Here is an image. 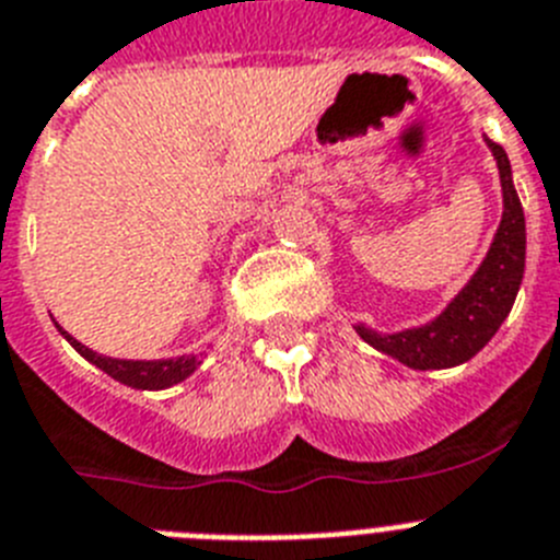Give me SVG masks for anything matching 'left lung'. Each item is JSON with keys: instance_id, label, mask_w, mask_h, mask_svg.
Here are the masks:
<instances>
[{"instance_id": "8db88e82", "label": "left lung", "mask_w": 560, "mask_h": 560, "mask_svg": "<svg viewBox=\"0 0 560 560\" xmlns=\"http://www.w3.org/2000/svg\"><path fill=\"white\" fill-rule=\"evenodd\" d=\"M488 145L499 163L504 213L482 267L476 270L468 287L451 301L448 310L436 320H431L428 327L395 335H377L366 327H358L366 343L411 369H448L470 361L493 338L495 329L502 327L524 279L527 233H524L522 202H518L513 177H510L508 154L493 140H488Z\"/></svg>"}]
</instances>
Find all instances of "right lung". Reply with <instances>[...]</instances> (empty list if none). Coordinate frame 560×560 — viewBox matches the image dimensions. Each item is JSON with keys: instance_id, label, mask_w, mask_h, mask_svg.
Returning a JSON list of instances; mask_svg holds the SVG:
<instances>
[{"instance_id": "1", "label": "right lung", "mask_w": 560, "mask_h": 560, "mask_svg": "<svg viewBox=\"0 0 560 560\" xmlns=\"http://www.w3.org/2000/svg\"><path fill=\"white\" fill-rule=\"evenodd\" d=\"M58 332L70 340L78 352L84 354L86 361L95 363L98 369H104L109 377L126 383L132 388H168L174 383L186 381L188 374L199 366L197 358H168V361H118V358H104V354L92 352L84 343H78L70 332L58 327Z\"/></svg>"}]
</instances>
